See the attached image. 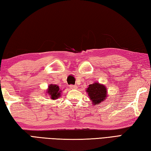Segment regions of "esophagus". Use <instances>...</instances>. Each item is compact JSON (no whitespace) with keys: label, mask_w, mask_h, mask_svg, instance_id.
Returning a JSON list of instances; mask_svg holds the SVG:
<instances>
[{"label":"esophagus","mask_w":151,"mask_h":151,"mask_svg":"<svg viewBox=\"0 0 151 151\" xmlns=\"http://www.w3.org/2000/svg\"><path fill=\"white\" fill-rule=\"evenodd\" d=\"M77 85H70V88L71 89H77Z\"/></svg>","instance_id":"34e87169"}]
</instances>
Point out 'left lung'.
<instances>
[{"instance_id": "left-lung-1", "label": "left lung", "mask_w": 151, "mask_h": 151, "mask_svg": "<svg viewBox=\"0 0 151 151\" xmlns=\"http://www.w3.org/2000/svg\"><path fill=\"white\" fill-rule=\"evenodd\" d=\"M87 92L91 100L95 104H99V102H103L106 96V89L104 85L95 83L89 85L87 88Z\"/></svg>"}]
</instances>
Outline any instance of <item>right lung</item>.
<instances>
[{"label":"right lung","instance_id":"add662e5","mask_svg":"<svg viewBox=\"0 0 151 151\" xmlns=\"http://www.w3.org/2000/svg\"><path fill=\"white\" fill-rule=\"evenodd\" d=\"M60 88L56 85H50L48 89L47 93L49 94L51 96V99L53 100H55L56 99H58L60 95V91L59 90Z\"/></svg>","mask_w":151,"mask_h":151}]
</instances>
